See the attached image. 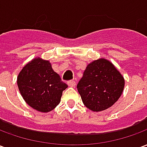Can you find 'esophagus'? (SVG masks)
<instances>
[{
	"label": "esophagus",
	"instance_id": "1",
	"mask_svg": "<svg viewBox=\"0 0 147 147\" xmlns=\"http://www.w3.org/2000/svg\"><path fill=\"white\" fill-rule=\"evenodd\" d=\"M67 85L71 87H75L76 86V82L74 80H70L67 82Z\"/></svg>",
	"mask_w": 147,
	"mask_h": 147
}]
</instances>
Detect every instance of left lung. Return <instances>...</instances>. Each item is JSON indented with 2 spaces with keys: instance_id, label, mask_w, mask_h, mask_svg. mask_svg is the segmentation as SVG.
<instances>
[{
  "instance_id": "1",
  "label": "left lung",
  "mask_w": 147,
  "mask_h": 147,
  "mask_svg": "<svg viewBox=\"0 0 147 147\" xmlns=\"http://www.w3.org/2000/svg\"><path fill=\"white\" fill-rule=\"evenodd\" d=\"M124 83L123 76L113 64L107 59L99 58L86 66L77 89L86 108L101 112L117 102Z\"/></svg>"
}]
</instances>
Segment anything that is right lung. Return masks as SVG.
Masks as SVG:
<instances>
[{"mask_svg":"<svg viewBox=\"0 0 147 147\" xmlns=\"http://www.w3.org/2000/svg\"><path fill=\"white\" fill-rule=\"evenodd\" d=\"M21 95L34 109L48 113L61 102L63 90L67 85L52 68L51 63L35 57L24 66L17 76Z\"/></svg>","mask_w":147,"mask_h":147,"instance_id":"right-lung-1","label":"right lung"}]
</instances>
